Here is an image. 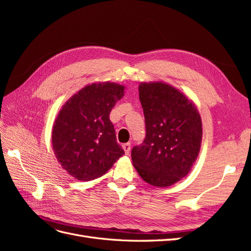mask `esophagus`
<instances>
[{"label":"esophagus","mask_w":251,"mask_h":251,"mask_svg":"<svg viewBox=\"0 0 251 251\" xmlns=\"http://www.w3.org/2000/svg\"><path fill=\"white\" fill-rule=\"evenodd\" d=\"M123 148H124V150H125V153H126V155L130 154V151H131V143H130V142L125 143L124 146H123Z\"/></svg>","instance_id":"1"}]
</instances>
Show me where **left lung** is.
<instances>
[{
	"label": "left lung",
	"instance_id": "1",
	"mask_svg": "<svg viewBox=\"0 0 251 251\" xmlns=\"http://www.w3.org/2000/svg\"><path fill=\"white\" fill-rule=\"evenodd\" d=\"M139 100L146 138L132 149V161L149 184L165 187L191 171L199 155L202 124L195 104L163 82L141 83Z\"/></svg>",
	"mask_w": 251,
	"mask_h": 251
}]
</instances>
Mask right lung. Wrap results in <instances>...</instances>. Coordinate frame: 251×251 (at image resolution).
I'll return each instance as SVG.
<instances>
[{
  "label": "right lung",
  "mask_w": 251,
  "mask_h": 251,
  "mask_svg": "<svg viewBox=\"0 0 251 251\" xmlns=\"http://www.w3.org/2000/svg\"><path fill=\"white\" fill-rule=\"evenodd\" d=\"M125 87L93 83L72 96L60 110L52 131L58 162L72 177L90 181L102 176L125 154L109 115Z\"/></svg>",
  "instance_id": "right-lung-1"
}]
</instances>
